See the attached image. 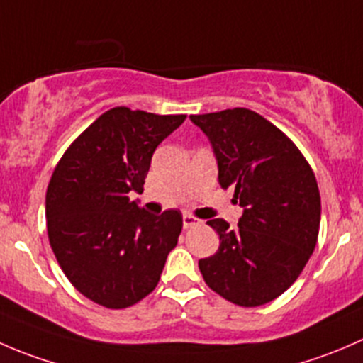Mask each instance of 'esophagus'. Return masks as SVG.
Wrapping results in <instances>:
<instances>
[{
  "mask_svg": "<svg viewBox=\"0 0 363 363\" xmlns=\"http://www.w3.org/2000/svg\"><path fill=\"white\" fill-rule=\"evenodd\" d=\"M199 223H200V219L195 218V216H191V214L182 216V225H184V228H191V226L199 225Z\"/></svg>",
  "mask_w": 363,
  "mask_h": 363,
  "instance_id": "obj_1",
  "label": "esophagus"
}]
</instances>
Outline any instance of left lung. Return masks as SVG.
<instances>
[{"mask_svg": "<svg viewBox=\"0 0 363 363\" xmlns=\"http://www.w3.org/2000/svg\"><path fill=\"white\" fill-rule=\"evenodd\" d=\"M208 137L223 189L244 207L235 230L211 219L219 247L199 262L205 283L228 302L263 306L283 295L309 262L320 232L316 177L298 147L250 108L189 116Z\"/></svg>", "mask_w": 363, "mask_h": 363, "instance_id": "1", "label": "left lung"}]
</instances>
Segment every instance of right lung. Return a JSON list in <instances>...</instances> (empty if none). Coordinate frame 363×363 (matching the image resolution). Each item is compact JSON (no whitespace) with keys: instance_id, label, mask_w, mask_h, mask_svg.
Here are the masks:
<instances>
[{"instance_id":"right-lung-1","label":"right lung","mask_w":363,"mask_h":363,"mask_svg":"<svg viewBox=\"0 0 363 363\" xmlns=\"http://www.w3.org/2000/svg\"><path fill=\"white\" fill-rule=\"evenodd\" d=\"M184 119L111 108L54 168L45 196L50 247L69 283L94 303L124 309L140 302L177 246L181 212L149 214L128 193L144 191L156 147Z\"/></svg>"}]
</instances>
